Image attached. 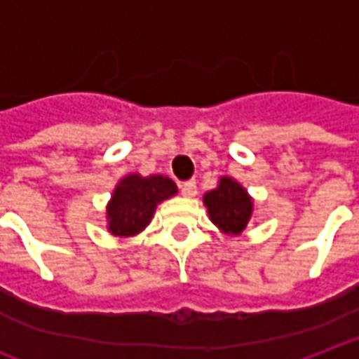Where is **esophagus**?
Segmentation results:
<instances>
[{"label": "esophagus", "mask_w": 359, "mask_h": 359, "mask_svg": "<svg viewBox=\"0 0 359 359\" xmlns=\"http://www.w3.org/2000/svg\"><path fill=\"white\" fill-rule=\"evenodd\" d=\"M180 191H182L184 198H194V196L198 194V184H196V180H188V182H184V184L180 186Z\"/></svg>", "instance_id": "esophagus-1"}]
</instances>
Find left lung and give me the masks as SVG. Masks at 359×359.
<instances>
[{
	"label": "left lung",
	"mask_w": 359,
	"mask_h": 359,
	"mask_svg": "<svg viewBox=\"0 0 359 359\" xmlns=\"http://www.w3.org/2000/svg\"><path fill=\"white\" fill-rule=\"evenodd\" d=\"M210 222L220 233L237 237L246 229L254 212V199L246 188L233 177H220L215 190L203 196Z\"/></svg>",
	"instance_id": "left-lung-1"
}]
</instances>
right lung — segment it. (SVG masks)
Listing matches in <instances>:
<instances>
[{"instance_id":"obj_1","label":"right lung","mask_w":359,"mask_h":359,"mask_svg":"<svg viewBox=\"0 0 359 359\" xmlns=\"http://www.w3.org/2000/svg\"><path fill=\"white\" fill-rule=\"evenodd\" d=\"M177 184L163 175H126L107 203V231L120 239L141 233L152 220L156 207L177 196Z\"/></svg>"}]
</instances>
